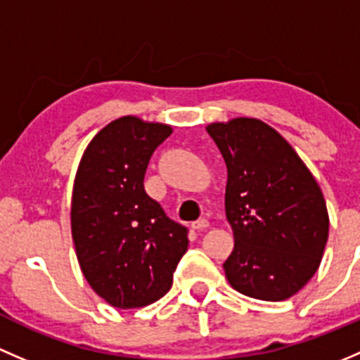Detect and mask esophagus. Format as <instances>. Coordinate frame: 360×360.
Wrapping results in <instances>:
<instances>
[{
	"label": "esophagus",
	"instance_id": "34e87169",
	"mask_svg": "<svg viewBox=\"0 0 360 360\" xmlns=\"http://www.w3.org/2000/svg\"><path fill=\"white\" fill-rule=\"evenodd\" d=\"M207 227H210V221H207L206 218H201V220H198L192 224V229H195V231H205V229H207Z\"/></svg>",
	"mask_w": 360,
	"mask_h": 360
}]
</instances>
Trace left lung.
<instances>
[{"label": "left lung", "instance_id": "1", "mask_svg": "<svg viewBox=\"0 0 360 360\" xmlns=\"http://www.w3.org/2000/svg\"><path fill=\"white\" fill-rule=\"evenodd\" d=\"M207 133L227 165L225 213L234 251L224 263L236 291L281 302L312 279L328 243L321 187L295 149L260 120L213 123Z\"/></svg>", "mask_w": 360, "mask_h": 360}]
</instances>
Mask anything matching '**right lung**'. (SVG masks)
Masks as SVG:
<instances>
[{"instance_id":"1","label":"right lung","mask_w":360,"mask_h":360,"mask_svg":"<svg viewBox=\"0 0 360 360\" xmlns=\"http://www.w3.org/2000/svg\"><path fill=\"white\" fill-rule=\"evenodd\" d=\"M172 126L124 116L100 129L81 158L70 227L77 262L100 298L136 309L169 291L188 246L187 227L143 188L154 150Z\"/></svg>"}]
</instances>
